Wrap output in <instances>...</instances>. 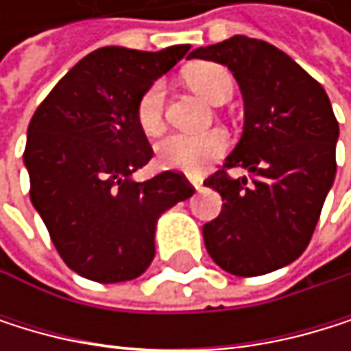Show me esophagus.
I'll use <instances>...</instances> for the list:
<instances>
[{
    "label": "esophagus",
    "instance_id": "esophagus-1",
    "mask_svg": "<svg viewBox=\"0 0 351 351\" xmlns=\"http://www.w3.org/2000/svg\"><path fill=\"white\" fill-rule=\"evenodd\" d=\"M189 183H191L195 189H202V179H199V177H189Z\"/></svg>",
    "mask_w": 351,
    "mask_h": 351
}]
</instances>
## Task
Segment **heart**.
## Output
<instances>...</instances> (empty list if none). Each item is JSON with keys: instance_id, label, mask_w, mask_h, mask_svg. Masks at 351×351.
Instances as JSON below:
<instances>
[{"instance_id": "b5f03b06", "label": "heart", "mask_w": 351, "mask_h": 351, "mask_svg": "<svg viewBox=\"0 0 351 351\" xmlns=\"http://www.w3.org/2000/svg\"><path fill=\"white\" fill-rule=\"evenodd\" d=\"M187 84L210 103H223L232 97L234 80L215 62H197L185 71ZM164 84L154 82L136 101L134 117L141 132L156 136L164 130ZM227 149V134L223 130H208L199 134L177 132L170 134L158 145V162L164 168L181 170L187 174H197L210 162L219 160Z\"/></svg>"}]
</instances>
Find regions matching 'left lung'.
Returning a JSON list of instances; mask_svg holds the SVG:
<instances>
[{
    "instance_id": "left-lung-1",
    "label": "left lung",
    "mask_w": 351,
    "mask_h": 351,
    "mask_svg": "<svg viewBox=\"0 0 351 351\" xmlns=\"http://www.w3.org/2000/svg\"><path fill=\"white\" fill-rule=\"evenodd\" d=\"M189 58L225 64L240 84L244 132L221 170L204 181L223 197L202 227L225 271L250 278L293 263L307 248L335 181L339 124L324 88L276 46L234 35ZM244 167L248 180L227 169Z\"/></svg>"
}]
</instances>
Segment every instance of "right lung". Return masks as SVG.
I'll return each instance as SVG.
<instances>
[{
	"instance_id": "1",
	"label": "right lung",
	"mask_w": 351,
	"mask_h": 351,
	"mask_svg": "<svg viewBox=\"0 0 351 351\" xmlns=\"http://www.w3.org/2000/svg\"><path fill=\"white\" fill-rule=\"evenodd\" d=\"M187 50H94L31 117L23 156L31 202L62 261L88 280L138 278L154 261L160 215L195 191L174 170L132 181L154 156L136 124V101Z\"/></svg>"
}]
</instances>
